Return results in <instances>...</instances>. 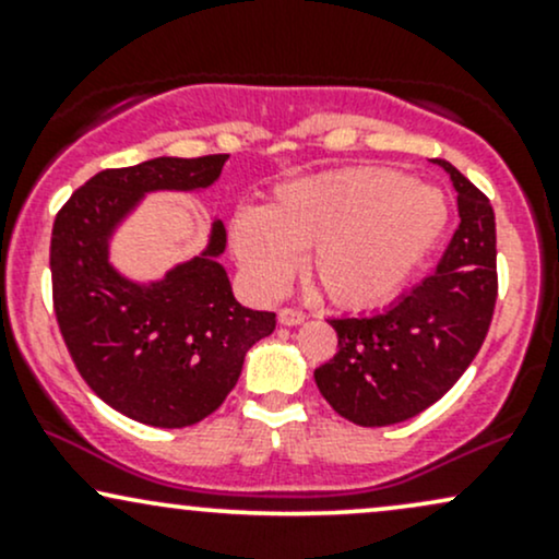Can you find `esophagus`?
<instances>
[{"mask_svg":"<svg viewBox=\"0 0 559 559\" xmlns=\"http://www.w3.org/2000/svg\"><path fill=\"white\" fill-rule=\"evenodd\" d=\"M305 312L301 310H294V307H284V310L278 312V323L281 325H299V323H305Z\"/></svg>","mask_w":559,"mask_h":559,"instance_id":"1","label":"esophagus"}]
</instances>
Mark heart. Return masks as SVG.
<instances>
[{"mask_svg":"<svg viewBox=\"0 0 559 559\" xmlns=\"http://www.w3.org/2000/svg\"><path fill=\"white\" fill-rule=\"evenodd\" d=\"M449 221L452 207L436 186L389 168H333L278 183L262 210H236L228 243L265 297L307 252V275L331 305L373 310L415 278Z\"/></svg>","mask_w":559,"mask_h":559,"instance_id":"b5f03b06","label":"heart"}]
</instances>
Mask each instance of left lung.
<instances>
[{"instance_id": "1", "label": "left lung", "mask_w": 559, "mask_h": 559, "mask_svg": "<svg viewBox=\"0 0 559 559\" xmlns=\"http://www.w3.org/2000/svg\"><path fill=\"white\" fill-rule=\"evenodd\" d=\"M460 226L436 271L368 318H333L338 352L316 370L325 402L365 428L394 426L439 402L489 333L497 301L491 202L447 159Z\"/></svg>"}]
</instances>
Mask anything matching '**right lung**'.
I'll list each match as a JSON object with an SVG mask.
<instances>
[{"instance_id":"right-lung-1","label":"right lung","mask_w":559,"mask_h":559,"mask_svg":"<svg viewBox=\"0 0 559 559\" xmlns=\"http://www.w3.org/2000/svg\"><path fill=\"white\" fill-rule=\"evenodd\" d=\"M228 155L155 157L96 173L55 217L52 297L70 357L102 402L126 418L186 428L221 407L252 344L271 336L273 312L236 301L213 217L207 243L159 278H131L112 262L115 234L146 194H199Z\"/></svg>"}]
</instances>
